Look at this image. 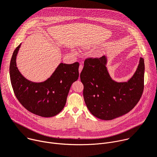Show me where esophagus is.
Here are the masks:
<instances>
[{"label":"esophagus","instance_id":"esophagus-1","mask_svg":"<svg viewBox=\"0 0 157 157\" xmlns=\"http://www.w3.org/2000/svg\"><path fill=\"white\" fill-rule=\"evenodd\" d=\"M82 68H83V66H82L81 64H80V65H79V74H80V73L81 72V71H82Z\"/></svg>","mask_w":157,"mask_h":157}]
</instances>
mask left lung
<instances>
[{
  "mask_svg": "<svg viewBox=\"0 0 157 157\" xmlns=\"http://www.w3.org/2000/svg\"><path fill=\"white\" fill-rule=\"evenodd\" d=\"M106 58H88L80 74L85 103L98 118L111 120L130 112L138 103L144 90L145 64L140 58L133 77L125 82L110 78L106 67Z\"/></svg>",
  "mask_w": 157,
  "mask_h": 157,
  "instance_id": "left-lung-1",
  "label": "left lung"
}]
</instances>
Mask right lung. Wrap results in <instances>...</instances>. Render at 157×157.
<instances>
[{"instance_id": "obj_1", "label": "right lung", "mask_w": 157, "mask_h": 157, "mask_svg": "<svg viewBox=\"0 0 157 157\" xmlns=\"http://www.w3.org/2000/svg\"><path fill=\"white\" fill-rule=\"evenodd\" d=\"M21 44L14 50L10 63L12 89L20 103L29 111L42 117H51L64 107L71 84L79 77V63H61L44 82H33L26 79L16 67V56Z\"/></svg>"}]
</instances>
